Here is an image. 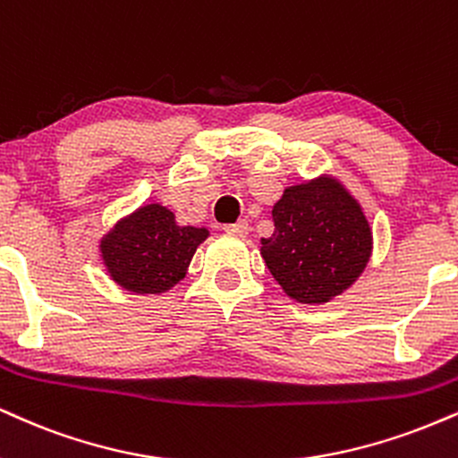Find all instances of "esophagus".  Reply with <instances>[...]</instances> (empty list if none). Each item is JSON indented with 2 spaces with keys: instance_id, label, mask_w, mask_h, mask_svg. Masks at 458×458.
I'll use <instances>...</instances> for the list:
<instances>
[{
  "instance_id": "obj_1",
  "label": "esophagus",
  "mask_w": 458,
  "mask_h": 458,
  "mask_svg": "<svg viewBox=\"0 0 458 458\" xmlns=\"http://www.w3.org/2000/svg\"><path fill=\"white\" fill-rule=\"evenodd\" d=\"M224 233L234 234V236H245L247 233H250V224H247V219H239L236 224L224 225Z\"/></svg>"
}]
</instances>
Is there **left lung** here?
<instances>
[{"label": "left lung", "instance_id": "obj_1", "mask_svg": "<svg viewBox=\"0 0 458 458\" xmlns=\"http://www.w3.org/2000/svg\"><path fill=\"white\" fill-rule=\"evenodd\" d=\"M275 233L262 258L275 282L299 302H328L365 271L373 236L354 196L324 174L292 185L273 207Z\"/></svg>", "mask_w": 458, "mask_h": 458}]
</instances>
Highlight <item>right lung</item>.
I'll list each match as a JSON object with an SVG mask.
<instances>
[{
    "mask_svg": "<svg viewBox=\"0 0 458 458\" xmlns=\"http://www.w3.org/2000/svg\"><path fill=\"white\" fill-rule=\"evenodd\" d=\"M207 228L179 225L162 205H147L121 219L100 243L114 284L134 294H162L185 277Z\"/></svg>",
    "mask_w": 458,
    "mask_h": 458,
    "instance_id": "obj_1",
    "label": "right lung"
}]
</instances>
